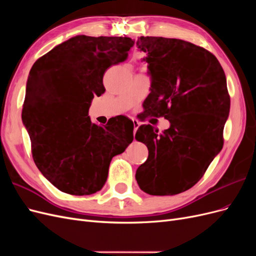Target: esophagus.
<instances>
[{"instance_id":"34e87169","label":"esophagus","mask_w":256,"mask_h":256,"mask_svg":"<svg viewBox=\"0 0 256 256\" xmlns=\"http://www.w3.org/2000/svg\"><path fill=\"white\" fill-rule=\"evenodd\" d=\"M134 122V134H136V130H138V126H140V124H138V120H132Z\"/></svg>"}]
</instances>
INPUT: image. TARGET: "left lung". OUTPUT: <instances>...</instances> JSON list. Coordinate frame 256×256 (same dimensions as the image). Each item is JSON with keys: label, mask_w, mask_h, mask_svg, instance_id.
Instances as JSON below:
<instances>
[{"label": "left lung", "mask_w": 256, "mask_h": 256, "mask_svg": "<svg viewBox=\"0 0 256 256\" xmlns=\"http://www.w3.org/2000/svg\"><path fill=\"white\" fill-rule=\"evenodd\" d=\"M150 92L143 106L148 115L168 120L162 134L138 127L136 138L148 148L138 168V187L150 196H174L203 177L223 146L230 99L226 74L212 53L176 38L141 36Z\"/></svg>", "instance_id": "left-lung-1"}]
</instances>
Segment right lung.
<instances>
[{
	"label": "right lung",
	"instance_id": "1",
	"mask_svg": "<svg viewBox=\"0 0 256 256\" xmlns=\"http://www.w3.org/2000/svg\"><path fill=\"white\" fill-rule=\"evenodd\" d=\"M134 44L129 37L78 35L30 68L22 122L36 166L62 192L90 196L99 191L112 158L134 140V122L126 116L104 126L88 116L92 98L106 90V70L125 60Z\"/></svg>",
	"mask_w": 256,
	"mask_h": 256
}]
</instances>
